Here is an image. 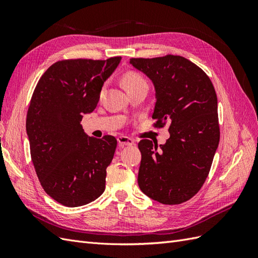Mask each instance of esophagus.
<instances>
[{
  "label": "esophagus",
  "mask_w": 258,
  "mask_h": 258,
  "mask_svg": "<svg viewBox=\"0 0 258 258\" xmlns=\"http://www.w3.org/2000/svg\"><path fill=\"white\" fill-rule=\"evenodd\" d=\"M117 141H118L120 146H126V145L130 146V145L135 144V140L129 138V137H126V136L118 137V138H117Z\"/></svg>",
  "instance_id": "34e87169"
}]
</instances>
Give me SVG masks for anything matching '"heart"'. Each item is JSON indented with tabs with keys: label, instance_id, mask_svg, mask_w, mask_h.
I'll return each instance as SVG.
<instances>
[{
	"label": "heart",
	"instance_id": "1",
	"mask_svg": "<svg viewBox=\"0 0 258 258\" xmlns=\"http://www.w3.org/2000/svg\"><path fill=\"white\" fill-rule=\"evenodd\" d=\"M122 84L127 91L137 88L139 86L147 85L146 81L137 72H128L124 74L122 77Z\"/></svg>",
	"mask_w": 258,
	"mask_h": 258
}]
</instances>
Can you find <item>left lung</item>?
Returning <instances> with one entry per match:
<instances>
[{
  "mask_svg": "<svg viewBox=\"0 0 258 258\" xmlns=\"http://www.w3.org/2000/svg\"><path fill=\"white\" fill-rule=\"evenodd\" d=\"M155 87V127L169 124L166 144L139 142L142 159L138 184L146 196L163 205H179L204 185L220 142L217 97L209 76L188 59L132 58Z\"/></svg>",
  "mask_w": 258,
  "mask_h": 258,
  "instance_id": "1",
  "label": "left lung"
}]
</instances>
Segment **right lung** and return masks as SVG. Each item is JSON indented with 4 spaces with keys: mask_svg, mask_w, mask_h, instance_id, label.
I'll return each instance as SVG.
<instances>
[{
    "mask_svg": "<svg viewBox=\"0 0 258 258\" xmlns=\"http://www.w3.org/2000/svg\"><path fill=\"white\" fill-rule=\"evenodd\" d=\"M121 57L61 60L38 81L27 114L31 159L46 194L66 207L96 200L117 146L112 136L88 137L81 124L95 110Z\"/></svg>",
    "mask_w": 258,
    "mask_h": 258,
    "instance_id": "right-lung-1",
    "label": "right lung"
}]
</instances>
